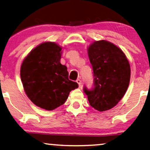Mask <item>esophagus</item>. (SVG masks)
Wrapping results in <instances>:
<instances>
[{
	"mask_svg": "<svg viewBox=\"0 0 150 150\" xmlns=\"http://www.w3.org/2000/svg\"><path fill=\"white\" fill-rule=\"evenodd\" d=\"M77 81L78 85H79V87H80L81 86V81L79 79H77V81Z\"/></svg>",
	"mask_w": 150,
	"mask_h": 150,
	"instance_id": "1",
	"label": "esophagus"
}]
</instances>
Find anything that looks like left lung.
I'll return each mask as SVG.
<instances>
[{
    "label": "left lung",
    "mask_w": 150,
    "mask_h": 150,
    "mask_svg": "<svg viewBox=\"0 0 150 150\" xmlns=\"http://www.w3.org/2000/svg\"><path fill=\"white\" fill-rule=\"evenodd\" d=\"M93 71V87L83 91L95 109L104 111L113 108L129 86L130 66L123 52L110 42H94L88 48Z\"/></svg>",
    "instance_id": "obj_1"
}]
</instances>
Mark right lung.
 I'll use <instances>...</instances> for the list:
<instances>
[{
	"mask_svg": "<svg viewBox=\"0 0 150 150\" xmlns=\"http://www.w3.org/2000/svg\"><path fill=\"white\" fill-rule=\"evenodd\" d=\"M61 47L52 42H43L24 59L21 78L28 98L39 108L53 110L65 103L69 94L78 87L69 79L65 65L60 63Z\"/></svg>",
	"mask_w": 150,
	"mask_h": 150,
	"instance_id": "add662e5",
	"label": "right lung"
}]
</instances>
